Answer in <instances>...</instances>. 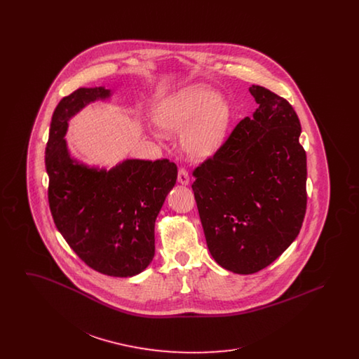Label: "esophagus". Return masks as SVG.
Instances as JSON below:
<instances>
[{
    "instance_id": "esophagus-1",
    "label": "esophagus",
    "mask_w": 359,
    "mask_h": 359,
    "mask_svg": "<svg viewBox=\"0 0 359 359\" xmlns=\"http://www.w3.org/2000/svg\"><path fill=\"white\" fill-rule=\"evenodd\" d=\"M177 180H179V183L183 184V186H187L188 183H189V175H188V171L186 168H179V172H177Z\"/></svg>"
}]
</instances>
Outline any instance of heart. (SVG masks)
I'll return each instance as SVG.
<instances>
[{
	"mask_svg": "<svg viewBox=\"0 0 359 359\" xmlns=\"http://www.w3.org/2000/svg\"><path fill=\"white\" fill-rule=\"evenodd\" d=\"M168 133H185L184 149L194 158H205L221 147L230 123V107L218 93L203 85L187 86L168 98L157 114Z\"/></svg>",
	"mask_w": 359,
	"mask_h": 359,
	"instance_id": "obj_1",
	"label": "heart"
}]
</instances>
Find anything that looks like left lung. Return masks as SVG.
<instances>
[{
  "label": "left lung",
  "instance_id": "1",
  "mask_svg": "<svg viewBox=\"0 0 359 359\" xmlns=\"http://www.w3.org/2000/svg\"><path fill=\"white\" fill-rule=\"evenodd\" d=\"M258 103L192 175L205 242L224 269L256 273L297 237L307 210V156L290 103L253 85Z\"/></svg>",
  "mask_w": 359,
  "mask_h": 359
}]
</instances>
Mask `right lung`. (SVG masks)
<instances>
[{
  "instance_id": "obj_1",
  "label": "right lung",
  "mask_w": 359,
  "mask_h": 359,
  "mask_svg": "<svg viewBox=\"0 0 359 359\" xmlns=\"http://www.w3.org/2000/svg\"><path fill=\"white\" fill-rule=\"evenodd\" d=\"M110 95L104 87H81L56 106L46 148L48 202L57 230L86 265L132 277L154 259V222L177 167L167 158L125 160L106 171L71 158L65 140L69 118Z\"/></svg>"
}]
</instances>
